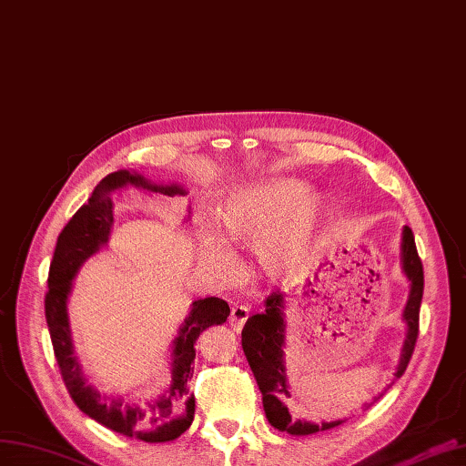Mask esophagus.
I'll return each instance as SVG.
<instances>
[{
	"mask_svg": "<svg viewBox=\"0 0 466 466\" xmlns=\"http://www.w3.org/2000/svg\"><path fill=\"white\" fill-rule=\"evenodd\" d=\"M248 318H249L248 307H242V304H236V307H232V312H230V326L236 331H240L244 328Z\"/></svg>",
	"mask_w": 466,
	"mask_h": 466,
	"instance_id": "obj_1",
	"label": "esophagus"
}]
</instances>
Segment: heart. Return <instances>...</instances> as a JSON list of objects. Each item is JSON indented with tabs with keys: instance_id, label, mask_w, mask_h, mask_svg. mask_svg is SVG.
<instances>
[{
	"instance_id": "heart-1",
	"label": "heart",
	"mask_w": 466,
	"mask_h": 466,
	"mask_svg": "<svg viewBox=\"0 0 466 466\" xmlns=\"http://www.w3.org/2000/svg\"><path fill=\"white\" fill-rule=\"evenodd\" d=\"M320 218L322 201L310 195L309 183L273 177L246 185L230 193L218 207L224 238L215 228H205L201 259L218 275L236 277L240 261L230 246L244 248L258 251L259 265L268 277L283 281L307 268Z\"/></svg>"
}]
</instances>
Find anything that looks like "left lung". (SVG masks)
<instances>
[{
	"label": "left lung",
	"instance_id": "8db88e82",
	"mask_svg": "<svg viewBox=\"0 0 466 466\" xmlns=\"http://www.w3.org/2000/svg\"><path fill=\"white\" fill-rule=\"evenodd\" d=\"M400 261L402 271L410 281V295L402 312V320L406 324V339L402 343L400 359L394 370V377L400 379L410 363V357L414 353V345L418 339L420 328V307L423 297V268L421 259L416 249L414 234L404 226L402 244H400ZM285 295L281 292H271L265 300V310L261 314H254L248 318L242 329V348L246 353L248 363L254 373L258 387L263 396V410L269 423L279 431H287L290 435H310L318 431H326L338 428L345 421H320L314 423L309 420L292 418L287 408V400L290 398V387L287 382V367H285ZM377 400V398H375ZM370 404H365L369 408Z\"/></svg>",
	"mask_w": 466,
	"mask_h": 466
}]
</instances>
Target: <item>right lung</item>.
<instances>
[{"mask_svg":"<svg viewBox=\"0 0 466 466\" xmlns=\"http://www.w3.org/2000/svg\"><path fill=\"white\" fill-rule=\"evenodd\" d=\"M128 185L166 197L187 195L177 183H152L137 171L118 169L103 177L87 203L76 212L58 236L48 271L45 316L64 384L76 406L86 416L116 433L146 443H164L177 440L193 423L195 396H189L187 380L193 377L191 363L195 361V343L207 328L226 322L230 307L228 302L217 297H207L191 304L189 316L185 318L177 338L171 343V382L162 394L137 396L130 400L123 396L109 398L91 387L74 350L68 297L79 268L109 242L115 222L111 195Z\"/></svg>","mask_w":466,"mask_h":466,"instance_id":"right-lung-1","label":"right lung"}]
</instances>
